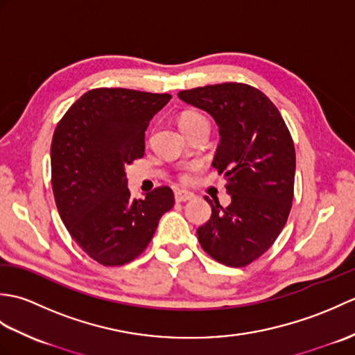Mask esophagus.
Returning a JSON list of instances; mask_svg holds the SVG:
<instances>
[{
	"instance_id": "34e87169",
	"label": "esophagus",
	"mask_w": 355,
	"mask_h": 355,
	"mask_svg": "<svg viewBox=\"0 0 355 355\" xmlns=\"http://www.w3.org/2000/svg\"><path fill=\"white\" fill-rule=\"evenodd\" d=\"M195 198V195L192 192L187 191H175V201L177 202H184V201H191Z\"/></svg>"
}]
</instances>
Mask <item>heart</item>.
<instances>
[{
    "label": "heart",
    "mask_w": 355,
    "mask_h": 355,
    "mask_svg": "<svg viewBox=\"0 0 355 355\" xmlns=\"http://www.w3.org/2000/svg\"><path fill=\"white\" fill-rule=\"evenodd\" d=\"M197 120H206L205 117H202L201 114H198V112H184V114L180 117V126L183 125H187V123H192V122H197ZM198 169L197 164H192L189 166V168H186L182 173H180V178L183 180L184 183L191 182L192 180V173Z\"/></svg>",
    "instance_id": "heart-1"
}]
</instances>
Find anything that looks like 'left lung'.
Returning a JSON list of instances; mask_svg holds the SVG:
<instances>
[{
    "label": "left lung",
    "mask_w": 355,
    "mask_h": 355,
    "mask_svg": "<svg viewBox=\"0 0 355 355\" xmlns=\"http://www.w3.org/2000/svg\"><path fill=\"white\" fill-rule=\"evenodd\" d=\"M178 97L209 112L220 130L214 168L223 173L232 202L212 206L198 227L207 254L229 267H245L273 245L288 220L296 153L275 103L258 88L238 82L180 92Z\"/></svg>",
    "instance_id": "8db88e82"
}]
</instances>
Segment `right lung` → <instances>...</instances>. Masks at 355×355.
Masks as SVG:
<instances>
[{
    "label": "right lung",
    "instance_id": "add662e5",
    "mask_svg": "<svg viewBox=\"0 0 355 355\" xmlns=\"http://www.w3.org/2000/svg\"><path fill=\"white\" fill-rule=\"evenodd\" d=\"M171 94L94 88L74 102L53 134L51 187L71 238L105 267L131 262L153 239L173 192L132 200L125 164L145 154V131Z\"/></svg>",
    "mask_w": 355,
    "mask_h": 355
}]
</instances>
